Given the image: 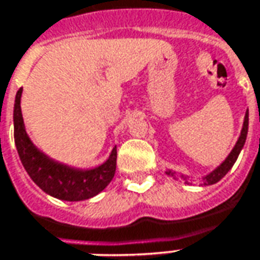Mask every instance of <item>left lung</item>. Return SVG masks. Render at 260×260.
Masks as SVG:
<instances>
[{"label":"left lung","mask_w":260,"mask_h":260,"mask_svg":"<svg viewBox=\"0 0 260 260\" xmlns=\"http://www.w3.org/2000/svg\"><path fill=\"white\" fill-rule=\"evenodd\" d=\"M248 127H249V110H246V113H245V118H243V124H242V130H240L239 134V139H238V142L236 144L233 146V149L231 150V153L228 154V157L224 158L223 161L219 165V166L213 169L210 173H207V175L202 176L200 177V180H202V184H205V186H209V184H215L217 183L222 177L226 176V173L229 172L232 169V166L235 165V161L238 160V156H239V153L243 149V146H245V142H246V136H248ZM166 175L170 176V177H173L176 180H179V179H182L184 180V183H190V176L187 175H183V173H177L175 170H172V169H166Z\"/></svg>","instance_id":"obj_1"}]
</instances>
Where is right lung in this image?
I'll return each instance as SVG.
<instances>
[{"label":"right lung","instance_id":"1","mask_svg":"<svg viewBox=\"0 0 260 260\" xmlns=\"http://www.w3.org/2000/svg\"><path fill=\"white\" fill-rule=\"evenodd\" d=\"M22 88L14 103V140L21 163L37 186L55 199L80 202L94 198L113 180L116 173L117 149L113 147L109 158L93 169H81L54 160L40 150L29 139L21 111Z\"/></svg>","mask_w":260,"mask_h":260}]
</instances>
